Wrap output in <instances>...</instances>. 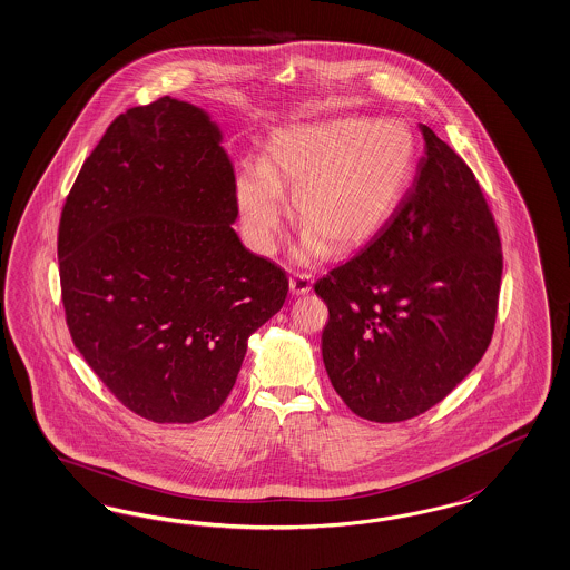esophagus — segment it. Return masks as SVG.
Instances as JSON below:
<instances>
[{
  "label": "esophagus",
  "mask_w": 570,
  "mask_h": 570,
  "mask_svg": "<svg viewBox=\"0 0 570 570\" xmlns=\"http://www.w3.org/2000/svg\"><path fill=\"white\" fill-rule=\"evenodd\" d=\"M289 289L294 295L308 294L313 289V275L308 273H294V276L289 278Z\"/></svg>",
  "instance_id": "esophagus-1"
}]
</instances>
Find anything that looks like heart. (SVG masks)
<instances>
[{"instance_id":"b5f03b06","label":"heart","mask_w":570,"mask_h":570,"mask_svg":"<svg viewBox=\"0 0 570 570\" xmlns=\"http://www.w3.org/2000/svg\"><path fill=\"white\" fill-rule=\"evenodd\" d=\"M415 138L401 119L340 117L278 129L264 166L240 167L235 193L245 237L273 254L289 216L283 186H294L304 224L295 257L350 252L367 243L392 216L411 176Z\"/></svg>"}]
</instances>
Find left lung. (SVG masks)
I'll return each mask as SVG.
<instances>
[{"mask_svg":"<svg viewBox=\"0 0 570 570\" xmlns=\"http://www.w3.org/2000/svg\"><path fill=\"white\" fill-rule=\"evenodd\" d=\"M413 188L367 245L314 283L330 308L323 363L350 411L425 413L476 367L495 330L501 240L476 176L420 124Z\"/></svg>","mask_w":570,"mask_h":570,"instance_id":"8db88e82","label":"left lung"}]
</instances>
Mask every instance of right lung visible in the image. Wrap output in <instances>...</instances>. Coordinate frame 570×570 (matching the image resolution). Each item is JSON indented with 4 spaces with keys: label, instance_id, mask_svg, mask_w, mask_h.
<instances>
[{
    "label": "right lung",
    "instance_id": "add662e5",
    "mask_svg": "<svg viewBox=\"0 0 570 570\" xmlns=\"http://www.w3.org/2000/svg\"><path fill=\"white\" fill-rule=\"evenodd\" d=\"M205 110L164 96L121 112L86 159L58 226L75 348L136 415L209 417L289 281L243 247L235 171Z\"/></svg>",
    "mask_w": 570,
    "mask_h": 570
}]
</instances>
